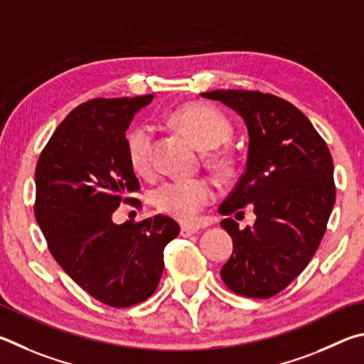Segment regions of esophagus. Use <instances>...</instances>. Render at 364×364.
Segmentation results:
<instances>
[{
  "label": "esophagus",
  "instance_id": "1",
  "mask_svg": "<svg viewBox=\"0 0 364 364\" xmlns=\"http://www.w3.org/2000/svg\"><path fill=\"white\" fill-rule=\"evenodd\" d=\"M196 232H198V227H195V225H181V235H182V237H192V235H195Z\"/></svg>",
  "mask_w": 364,
  "mask_h": 364
}]
</instances>
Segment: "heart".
I'll return each mask as SVG.
<instances>
[{
	"label": "heart",
	"instance_id": "heart-1",
	"mask_svg": "<svg viewBox=\"0 0 364 364\" xmlns=\"http://www.w3.org/2000/svg\"><path fill=\"white\" fill-rule=\"evenodd\" d=\"M172 124L187 132L203 150L209 151V163L215 169H227L232 159L218 150L232 136L230 121L218 108L208 104H187L171 114ZM153 131L146 124H136L127 132V153L134 169L142 172L150 164ZM216 150L214 151L213 149ZM214 187L205 178L168 181L153 190L151 200L159 211L182 222L195 219L203 208L214 200Z\"/></svg>",
	"mask_w": 364,
	"mask_h": 364
}]
</instances>
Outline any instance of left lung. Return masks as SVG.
<instances>
[{
  "label": "left lung",
  "mask_w": 364,
  "mask_h": 364,
  "mask_svg": "<svg viewBox=\"0 0 364 364\" xmlns=\"http://www.w3.org/2000/svg\"><path fill=\"white\" fill-rule=\"evenodd\" d=\"M201 97L230 107L250 134L245 174L219 206L228 215L220 225L233 240L220 277L240 296L269 299L301 275L321 243L336 201L333 156L310 119L288 100L241 89ZM247 204L257 222L240 229L230 215Z\"/></svg>",
  "instance_id": "1"
}]
</instances>
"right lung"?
Segmentation results:
<instances>
[{
    "mask_svg": "<svg viewBox=\"0 0 364 364\" xmlns=\"http://www.w3.org/2000/svg\"><path fill=\"white\" fill-rule=\"evenodd\" d=\"M151 100L149 94L78 105L57 126L35 171V218L50 254L89 296L117 309L155 292L164 247L181 232L161 214L113 222L121 201H136L126 195L140 190L126 131Z\"/></svg>",
    "mask_w": 364,
    "mask_h": 364,
    "instance_id": "obj_1",
    "label": "right lung"
}]
</instances>
